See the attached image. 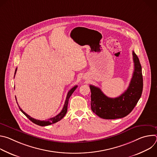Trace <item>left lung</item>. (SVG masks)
Segmentation results:
<instances>
[{
    "mask_svg": "<svg viewBox=\"0 0 157 157\" xmlns=\"http://www.w3.org/2000/svg\"><path fill=\"white\" fill-rule=\"evenodd\" d=\"M134 71L127 90L116 98L106 96L101 89L90 85L91 110L104 119L122 118L130 114L140 99L143 90L142 66L137 55L132 52Z\"/></svg>",
    "mask_w": 157,
    "mask_h": 157,
    "instance_id": "8db88e82",
    "label": "left lung"
}]
</instances>
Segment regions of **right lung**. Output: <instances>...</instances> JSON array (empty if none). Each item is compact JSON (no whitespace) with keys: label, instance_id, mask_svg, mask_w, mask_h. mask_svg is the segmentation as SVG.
<instances>
[{"label":"right lung","instance_id":"add662e5","mask_svg":"<svg viewBox=\"0 0 157 157\" xmlns=\"http://www.w3.org/2000/svg\"><path fill=\"white\" fill-rule=\"evenodd\" d=\"M17 68H16L15 70V75L17 72ZM78 86H75L73 87H72L70 90L69 91V92L68 93V94H67V96H66V101H65V102H64V106H63V109L61 110V111L60 112V113L57 115L55 117H52V118H50L49 119H48L47 121H39V120H36V119H35L32 117H31L30 116H29L27 114H26L25 112L22 110L20 106L18 105L17 102V104H18V106L20 109V110H21V112L22 113H23L29 120H30L32 122H33L34 124L38 125H40V126H47V125H51L52 124H55L58 121H59L61 119H62L64 116L66 115V113H67V110H68V101H69V99L70 98V96L72 95V94L73 93V92L76 90V89L77 88ZM16 99V98H15ZM16 101H17V99H16Z\"/></svg>","mask_w":157,"mask_h":157}]
</instances>
